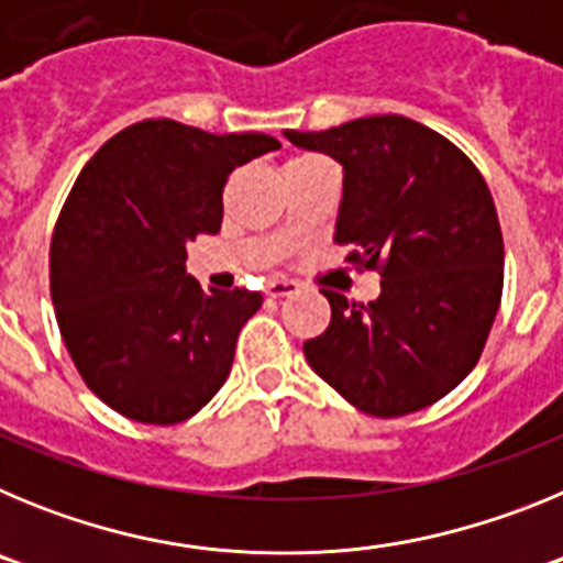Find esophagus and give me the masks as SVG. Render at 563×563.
Listing matches in <instances>:
<instances>
[{"label": "esophagus", "mask_w": 563, "mask_h": 563, "mask_svg": "<svg viewBox=\"0 0 563 563\" xmlns=\"http://www.w3.org/2000/svg\"><path fill=\"white\" fill-rule=\"evenodd\" d=\"M296 290H298V285H296V282H290V278H273L271 285H267V296H271V298L292 296Z\"/></svg>", "instance_id": "obj_1"}]
</instances>
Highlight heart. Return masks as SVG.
<instances>
[{
  "label": "heart",
  "instance_id": "heart-1",
  "mask_svg": "<svg viewBox=\"0 0 563 563\" xmlns=\"http://www.w3.org/2000/svg\"><path fill=\"white\" fill-rule=\"evenodd\" d=\"M296 161H310V157H296ZM296 161H290V163H296Z\"/></svg>",
  "mask_w": 563,
  "mask_h": 563
}]
</instances>
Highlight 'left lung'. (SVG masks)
I'll return each instance as SVG.
<instances>
[{
	"instance_id": "left-lung-1",
	"label": "left lung",
	"mask_w": 563,
	"mask_h": 563,
	"mask_svg": "<svg viewBox=\"0 0 563 563\" xmlns=\"http://www.w3.org/2000/svg\"><path fill=\"white\" fill-rule=\"evenodd\" d=\"M285 137L341 163L335 242L383 278L369 305L324 290L332 318L305 343L307 363L366 415L426 409L474 369L499 310L505 242L485 177L402 114Z\"/></svg>"
}]
</instances>
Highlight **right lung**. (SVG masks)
<instances>
[{
  "label": "right lung",
  "mask_w": 563,
  "mask_h": 563,
  "mask_svg": "<svg viewBox=\"0 0 563 563\" xmlns=\"http://www.w3.org/2000/svg\"><path fill=\"white\" fill-rule=\"evenodd\" d=\"M282 143L141 121L81 168L49 245V296L78 375L109 409L174 426L231 372L251 290L202 292L186 245L222 225L228 174Z\"/></svg>",
  "instance_id": "1"
}]
</instances>
